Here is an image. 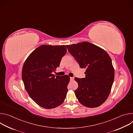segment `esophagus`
Returning <instances> with one entry per match:
<instances>
[{
  "instance_id": "1",
  "label": "esophagus",
  "mask_w": 133,
  "mask_h": 133,
  "mask_svg": "<svg viewBox=\"0 0 133 133\" xmlns=\"http://www.w3.org/2000/svg\"><path fill=\"white\" fill-rule=\"evenodd\" d=\"M74 78L73 77H70V81H72L74 80Z\"/></svg>"
}]
</instances>
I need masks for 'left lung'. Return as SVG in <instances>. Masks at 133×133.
Listing matches in <instances>:
<instances>
[{"label": "left lung", "mask_w": 133, "mask_h": 133, "mask_svg": "<svg viewBox=\"0 0 133 133\" xmlns=\"http://www.w3.org/2000/svg\"><path fill=\"white\" fill-rule=\"evenodd\" d=\"M68 51L85 68V77L75 78L78 84L75 90L79 103L85 107L101 106L107 99L114 79V68L108 53L87 42L67 45Z\"/></svg>", "instance_id": "8db88e82"}]
</instances>
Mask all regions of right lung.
<instances>
[{"mask_svg":"<svg viewBox=\"0 0 133 133\" xmlns=\"http://www.w3.org/2000/svg\"><path fill=\"white\" fill-rule=\"evenodd\" d=\"M67 52L66 45H43L35 49L26 59L22 79L30 98L39 106L52 109L62 105L68 91L69 76L52 74L59 66Z\"/></svg>","mask_w":133,"mask_h":133,"instance_id":"1","label":"right lung"}]
</instances>
